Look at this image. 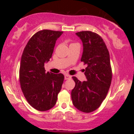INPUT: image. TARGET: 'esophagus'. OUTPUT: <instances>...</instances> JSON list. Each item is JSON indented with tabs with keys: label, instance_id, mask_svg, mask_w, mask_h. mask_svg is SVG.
Returning a JSON list of instances; mask_svg holds the SVG:
<instances>
[{
	"label": "esophagus",
	"instance_id": "1",
	"mask_svg": "<svg viewBox=\"0 0 134 134\" xmlns=\"http://www.w3.org/2000/svg\"><path fill=\"white\" fill-rule=\"evenodd\" d=\"M71 78V76L69 75H65V80H69Z\"/></svg>",
	"mask_w": 134,
	"mask_h": 134
}]
</instances>
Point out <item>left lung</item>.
I'll return each mask as SVG.
<instances>
[{
    "label": "left lung",
    "instance_id": "obj_1",
    "mask_svg": "<svg viewBox=\"0 0 134 134\" xmlns=\"http://www.w3.org/2000/svg\"><path fill=\"white\" fill-rule=\"evenodd\" d=\"M83 43L81 62L87 65V80L72 76L75 87L71 91L72 104L78 110L90 113L100 107L110 87L112 71L109 54L102 37L91 31L76 33Z\"/></svg>",
    "mask_w": 134,
    "mask_h": 134
}]
</instances>
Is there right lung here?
<instances>
[{"label": "right lung", "mask_w": 134, "mask_h": 134, "mask_svg": "<svg viewBox=\"0 0 134 134\" xmlns=\"http://www.w3.org/2000/svg\"><path fill=\"white\" fill-rule=\"evenodd\" d=\"M63 32L43 30L27 43L21 59L19 82L31 106L44 111L55 106L64 80L63 74L45 72L44 63L52 57L56 40Z\"/></svg>", "instance_id": "add662e5"}]
</instances>
